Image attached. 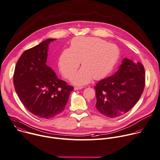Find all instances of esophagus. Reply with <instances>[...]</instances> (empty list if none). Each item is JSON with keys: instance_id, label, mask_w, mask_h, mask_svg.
Segmentation results:
<instances>
[{"instance_id": "obj_1", "label": "esophagus", "mask_w": 160, "mask_h": 160, "mask_svg": "<svg viewBox=\"0 0 160 160\" xmlns=\"http://www.w3.org/2000/svg\"><path fill=\"white\" fill-rule=\"evenodd\" d=\"M83 87H75V88H74V90H80V89H82Z\"/></svg>"}]
</instances>
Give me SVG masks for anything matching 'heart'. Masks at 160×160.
<instances>
[{
    "instance_id": "b5f03b06",
    "label": "heart",
    "mask_w": 160,
    "mask_h": 160,
    "mask_svg": "<svg viewBox=\"0 0 160 160\" xmlns=\"http://www.w3.org/2000/svg\"><path fill=\"white\" fill-rule=\"evenodd\" d=\"M119 58L120 49L116 44L95 37H77L71 41L69 48L61 51L58 65L63 77L69 79L81 62L82 67L72 79L74 84L81 85L108 75Z\"/></svg>"
}]
</instances>
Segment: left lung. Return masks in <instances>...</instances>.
Instances as JSON below:
<instances>
[{"instance_id":"left-lung-1","label":"left lung","mask_w":160,"mask_h":160,"mask_svg":"<svg viewBox=\"0 0 160 160\" xmlns=\"http://www.w3.org/2000/svg\"><path fill=\"white\" fill-rule=\"evenodd\" d=\"M145 86V72L139 62L124 58L116 73L102 79L94 87L95 109L110 118L130 111L141 97Z\"/></svg>"}]
</instances>
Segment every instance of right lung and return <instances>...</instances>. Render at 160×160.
<instances>
[{
    "label": "right lung",
    "mask_w": 160,
    "mask_h": 160,
    "mask_svg": "<svg viewBox=\"0 0 160 160\" xmlns=\"http://www.w3.org/2000/svg\"><path fill=\"white\" fill-rule=\"evenodd\" d=\"M55 39H48L26 50L16 63L13 76L15 90L24 107L44 119L62 112L73 90L46 64L48 44Z\"/></svg>",
    "instance_id": "1"
}]
</instances>
